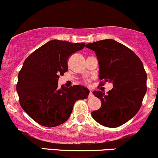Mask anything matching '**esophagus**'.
I'll use <instances>...</instances> for the list:
<instances>
[{"label":"esophagus","instance_id":"34e87169","mask_svg":"<svg viewBox=\"0 0 158 158\" xmlns=\"http://www.w3.org/2000/svg\"><path fill=\"white\" fill-rule=\"evenodd\" d=\"M93 97V93H92V91H90V93H89V95H88V98H92Z\"/></svg>","mask_w":158,"mask_h":158}]
</instances>
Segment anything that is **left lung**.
<instances>
[{"label":"left lung","mask_w":158,"mask_h":158,"mask_svg":"<svg viewBox=\"0 0 158 158\" xmlns=\"http://www.w3.org/2000/svg\"><path fill=\"white\" fill-rule=\"evenodd\" d=\"M96 53L101 85L112 82L113 88L104 94L94 90L101 108L91 112L94 119L107 127L125 124L138 112L147 91V74L143 63L130 48L112 39L87 44Z\"/></svg>","instance_id":"1"}]
</instances>
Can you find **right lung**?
<instances>
[{"label": "right lung", "mask_w": 158, "mask_h": 158, "mask_svg": "<svg viewBox=\"0 0 158 158\" xmlns=\"http://www.w3.org/2000/svg\"><path fill=\"white\" fill-rule=\"evenodd\" d=\"M85 43L52 40L30 54L18 74L16 88L23 110L37 124L53 127L69 118L77 100L87 99L89 90L81 85L57 87L68 71V60Z\"/></svg>", "instance_id": "add662e5"}]
</instances>
